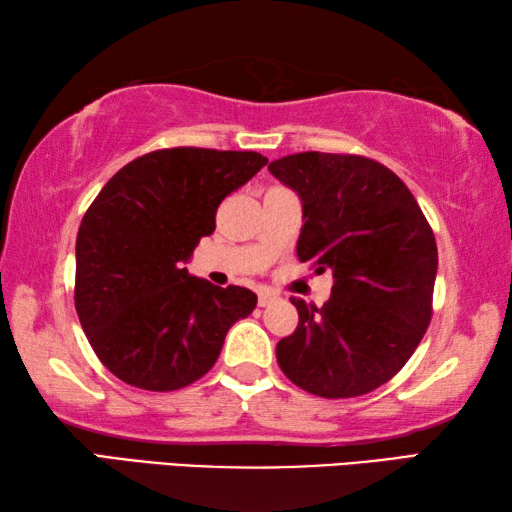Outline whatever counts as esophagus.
<instances>
[{"label":"esophagus","instance_id":"1","mask_svg":"<svg viewBox=\"0 0 512 512\" xmlns=\"http://www.w3.org/2000/svg\"><path fill=\"white\" fill-rule=\"evenodd\" d=\"M276 297H279V295H276V292H272V290H261V292H258V306H263V308L270 306Z\"/></svg>","mask_w":512,"mask_h":512}]
</instances>
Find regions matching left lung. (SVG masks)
Instances as JSON below:
<instances>
[{
  "mask_svg": "<svg viewBox=\"0 0 512 512\" xmlns=\"http://www.w3.org/2000/svg\"><path fill=\"white\" fill-rule=\"evenodd\" d=\"M267 170L301 199L299 261L333 274L322 308L290 299L299 324L276 360L311 395H367L406 365L431 322V226L406 183L372 158L304 152Z\"/></svg>",
  "mask_w": 512,
  "mask_h": 512,
  "instance_id": "obj_1",
  "label": "left lung"
}]
</instances>
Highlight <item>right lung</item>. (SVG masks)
<instances>
[{"label":"right lung","instance_id":"obj_1","mask_svg":"<svg viewBox=\"0 0 512 512\" xmlns=\"http://www.w3.org/2000/svg\"><path fill=\"white\" fill-rule=\"evenodd\" d=\"M267 165L256 152L174 147L124 165L77 236L74 306L97 358L117 379L170 392L201 379L226 331L256 308L247 288L188 272L226 195Z\"/></svg>","mask_w":512,"mask_h":512}]
</instances>
